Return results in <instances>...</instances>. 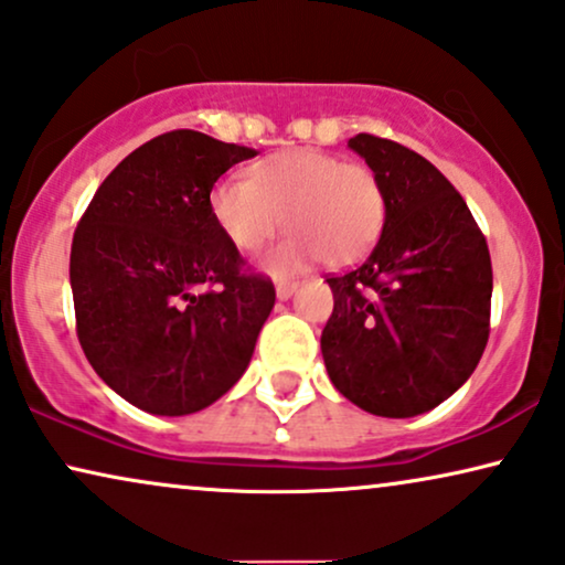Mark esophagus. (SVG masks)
Returning <instances> with one entry per match:
<instances>
[{
  "mask_svg": "<svg viewBox=\"0 0 565 565\" xmlns=\"http://www.w3.org/2000/svg\"><path fill=\"white\" fill-rule=\"evenodd\" d=\"M297 287H299L297 281H287V278H278V281H276V297L284 302V299H289L291 295H295Z\"/></svg>",
  "mask_w": 565,
  "mask_h": 565,
  "instance_id": "34e87169",
  "label": "esophagus"
}]
</instances>
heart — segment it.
Masks as SVG:
<instances>
[{
    "mask_svg": "<svg viewBox=\"0 0 565 565\" xmlns=\"http://www.w3.org/2000/svg\"><path fill=\"white\" fill-rule=\"evenodd\" d=\"M216 227L237 250L258 253L278 232L295 230L266 255L276 276L326 258L351 266L377 245L387 195L372 168L320 149H287L255 162L250 180L224 178L209 193Z\"/></svg>",
    "mask_w": 565,
    "mask_h": 565,
    "instance_id": "b5f03b06",
    "label": "heart"
}]
</instances>
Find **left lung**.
Instances as JSON below:
<instances>
[{
	"mask_svg": "<svg viewBox=\"0 0 565 565\" xmlns=\"http://www.w3.org/2000/svg\"><path fill=\"white\" fill-rule=\"evenodd\" d=\"M349 149L385 188L387 220L370 258L328 278L322 359L361 411L420 416L455 395L483 356L491 255L465 199L431 162L372 134L349 139Z\"/></svg>",
	"mask_w": 565,
	"mask_h": 565,
	"instance_id": "obj_1",
	"label": "left lung"
}]
</instances>
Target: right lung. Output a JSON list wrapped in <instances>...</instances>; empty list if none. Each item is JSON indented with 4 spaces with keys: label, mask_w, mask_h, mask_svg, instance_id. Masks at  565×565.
<instances>
[{
    "label": "right lung",
    "mask_w": 565,
    "mask_h": 565,
    "mask_svg": "<svg viewBox=\"0 0 565 565\" xmlns=\"http://www.w3.org/2000/svg\"><path fill=\"white\" fill-rule=\"evenodd\" d=\"M255 154L201 131L162 134L103 180L74 232L82 351L113 393L154 416L220 401L274 310V284L239 270L209 209L220 175Z\"/></svg>",
    "instance_id": "obj_1"
}]
</instances>
